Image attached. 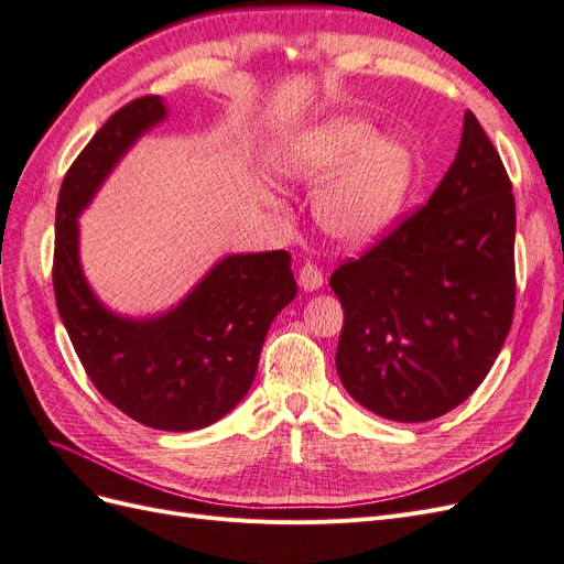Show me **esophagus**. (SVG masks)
<instances>
[{"label":"esophagus","mask_w":564,"mask_h":564,"mask_svg":"<svg viewBox=\"0 0 564 564\" xmlns=\"http://www.w3.org/2000/svg\"><path fill=\"white\" fill-rule=\"evenodd\" d=\"M299 284L303 292H317V289L324 284L322 270L315 263H305L299 270Z\"/></svg>","instance_id":"obj_1"}]
</instances>
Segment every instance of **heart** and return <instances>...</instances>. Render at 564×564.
<instances>
[{"instance_id": "heart-1", "label": "heart", "mask_w": 564, "mask_h": 564, "mask_svg": "<svg viewBox=\"0 0 564 564\" xmlns=\"http://www.w3.org/2000/svg\"><path fill=\"white\" fill-rule=\"evenodd\" d=\"M292 166L315 185L341 170L324 185L315 212L334 240L352 247L379 240L395 226L416 183L412 148L395 135H377L369 122L352 117L301 135Z\"/></svg>"}]
</instances>
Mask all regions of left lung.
Wrapping results in <instances>:
<instances>
[{
    "label": "left lung",
    "instance_id": "1",
    "mask_svg": "<svg viewBox=\"0 0 564 564\" xmlns=\"http://www.w3.org/2000/svg\"><path fill=\"white\" fill-rule=\"evenodd\" d=\"M468 110L456 160L431 199L329 278L344 305L336 371L350 398L421 423L468 400L516 311V197Z\"/></svg>",
    "mask_w": 564,
    "mask_h": 564
}]
</instances>
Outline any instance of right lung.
Here are the masks:
<instances>
[{
	"mask_svg": "<svg viewBox=\"0 0 564 564\" xmlns=\"http://www.w3.org/2000/svg\"><path fill=\"white\" fill-rule=\"evenodd\" d=\"M160 96L119 108L63 178L56 204L54 294L91 383L129 419L158 431H199L224 419L253 383L272 319L296 296L289 251L216 263L174 311L152 319L110 313L77 256V216L143 131L162 122Z\"/></svg>",
	"mask_w": 564,
	"mask_h": 564,
	"instance_id": "obj_1",
	"label": "right lung"
}]
</instances>
